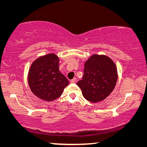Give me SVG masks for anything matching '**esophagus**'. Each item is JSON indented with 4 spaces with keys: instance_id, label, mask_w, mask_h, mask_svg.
<instances>
[{
    "instance_id": "obj_1",
    "label": "esophagus",
    "mask_w": 147,
    "mask_h": 147,
    "mask_svg": "<svg viewBox=\"0 0 147 147\" xmlns=\"http://www.w3.org/2000/svg\"><path fill=\"white\" fill-rule=\"evenodd\" d=\"M76 81H77V78H74L73 79H72L71 80V83H76Z\"/></svg>"
}]
</instances>
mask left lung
<instances>
[{"label": "left lung", "instance_id": "8db88e82", "mask_svg": "<svg viewBox=\"0 0 147 147\" xmlns=\"http://www.w3.org/2000/svg\"><path fill=\"white\" fill-rule=\"evenodd\" d=\"M117 78V70L112 59L104 55L94 54L86 61L82 80L77 85L87 100L95 103L110 94Z\"/></svg>", "mask_w": 147, "mask_h": 147}]
</instances>
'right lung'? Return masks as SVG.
Masks as SVG:
<instances>
[{"instance_id":"add662e5","label":"right lung","mask_w":147,"mask_h":147,"mask_svg":"<svg viewBox=\"0 0 147 147\" xmlns=\"http://www.w3.org/2000/svg\"><path fill=\"white\" fill-rule=\"evenodd\" d=\"M28 84L35 95L42 100L52 101L59 98L69 82L59 70V58L49 54L36 59L31 65Z\"/></svg>"}]
</instances>
